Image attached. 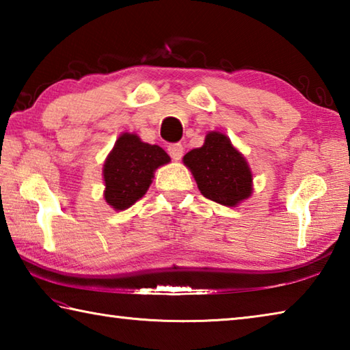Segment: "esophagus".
I'll use <instances>...</instances> for the list:
<instances>
[{"label":"esophagus","mask_w":350,"mask_h":350,"mask_svg":"<svg viewBox=\"0 0 350 350\" xmlns=\"http://www.w3.org/2000/svg\"><path fill=\"white\" fill-rule=\"evenodd\" d=\"M168 154L171 156V159H174V161H180L182 156H183V146L180 144H173L168 146Z\"/></svg>","instance_id":"34e87169"}]
</instances>
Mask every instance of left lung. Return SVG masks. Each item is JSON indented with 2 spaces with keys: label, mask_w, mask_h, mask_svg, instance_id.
Wrapping results in <instances>:
<instances>
[{
  "label": "left lung",
  "mask_w": 350,
  "mask_h": 350,
  "mask_svg": "<svg viewBox=\"0 0 350 350\" xmlns=\"http://www.w3.org/2000/svg\"><path fill=\"white\" fill-rule=\"evenodd\" d=\"M198 188L206 199L225 206H236L250 198L253 174L245 157L236 150L227 135L211 131L204 145L183 156Z\"/></svg>",
  "instance_id": "obj_1"
}]
</instances>
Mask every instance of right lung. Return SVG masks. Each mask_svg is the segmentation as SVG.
Returning a JSON list of instances; mask_svg holds the SVG:
<instances>
[{
    "label": "right lung",
    "instance_id": "add662e5",
    "mask_svg": "<svg viewBox=\"0 0 350 350\" xmlns=\"http://www.w3.org/2000/svg\"><path fill=\"white\" fill-rule=\"evenodd\" d=\"M171 161L161 146L142 142L137 134L123 133L103 165L105 200L114 210H126L145 196L154 171Z\"/></svg>",
    "mask_w": 350,
    "mask_h": 350
}]
</instances>
